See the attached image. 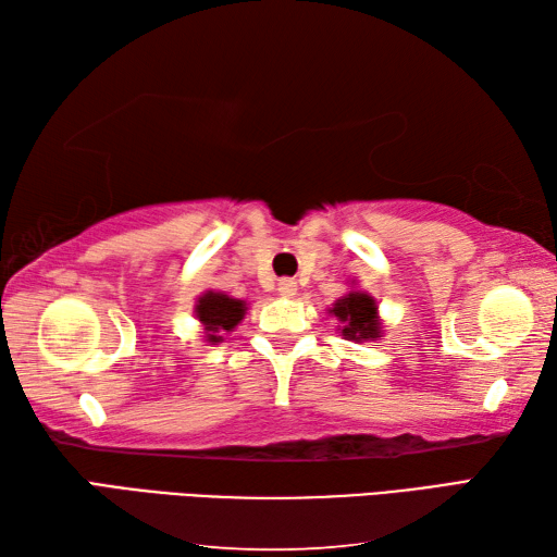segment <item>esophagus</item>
I'll use <instances>...</instances> for the list:
<instances>
[{"label":"esophagus","mask_w":557,"mask_h":557,"mask_svg":"<svg viewBox=\"0 0 557 557\" xmlns=\"http://www.w3.org/2000/svg\"><path fill=\"white\" fill-rule=\"evenodd\" d=\"M278 293L283 295V298H295V293H298V283H295L293 278H283V281H278Z\"/></svg>","instance_id":"obj_1"}]
</instances>
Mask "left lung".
<instances>
[{
	"instance_id": "obj_1",
	"label": "left lung",
	"mask_w": 557,
	"mask_h": 557,
	"mask_svg": "<svg viewBox=\"0 0 557 557\" xmlns=\"http://www.w3.org/2000/svg\"><path fill=\"white\" fill-rule=\"evenodd\" d=\"M326 312L334 314L336 320L342 322L338 334H342L346 342H377L382 336L377 300L366 290H348L344 298H338Z\"/></svg>"
}]
</instances>
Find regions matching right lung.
Here are the masks:
<instances>
[{"label":"right lung","mask_w":557,"mask_h":557,"mask_svg":"<svg viewBox=\"0 0 557 557\" xmlns=\"http://www.w3.org/2000/svg\"><path fill=\"white\" fill-rule=\"evenodd\" d=\"M247 302L231 298L221 290L201 293L195 305V317L203 326V342L221 344L223 336L245 320Z\"/></svg>","instance_id":"1"}]
</instances>
